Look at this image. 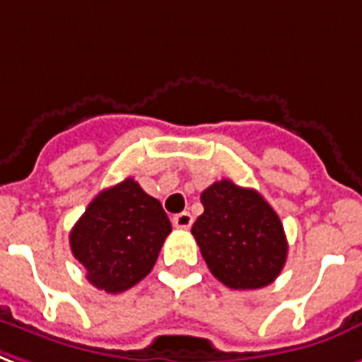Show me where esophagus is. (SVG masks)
Listing matches in <instances>:
<instances>
[{
  "label": "esophagus",
  "instance_id": "obj_1",
  "mask_svg": "<svg viewBox=\"0 0 362 362\" xmlns=\"http://www.w3.org/2000/svg\"><path fill=\"white\" fill-rule=\"evenodd\" d=\"M173 224H175V228H178V230H189L193 224V216L189 212H180V214H176V216L173 218Z\"/></svg>",
  "mask_w": 362,
  "mask_h": 362
}]
</instances>
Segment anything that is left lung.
I'll list each match as a JSON object with an SVG mask.
<instances>
[{"mask_svg": "<svg viewBox=\"0 0 362 362\" xmlns=\"http://www.w3.org/2000/svg\"><path fill=\"white\" fill-rule=\"evenodd\" d=\"M201 203L205 212L192 233L212 275L235 291L262 288L277 279L288 243L277 212L260 193L220 180L201 193Z\"/></svg>", "mask_w": 362, "mask_h": 362, "instance_id": "1", "label": "left lung"}]
</instances>
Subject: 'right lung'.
I'll return each instance as SVG.
<instances>
[{"label": "right lung", "instance_id": "add662e5", "mask_svg": "<svg viewBox=\"0 0 362 362\" xmlns=\"http://www.w3.org/2000/svg\"><path fill=\"white\" fill-rule=\"evenodd\" d=\"M170 228L161 203L132 178L102 189L70 231V247L100 291H129L156 266Z\"/></svg>", "mask_w": 362, "mask_h": 362}]
</instances>
